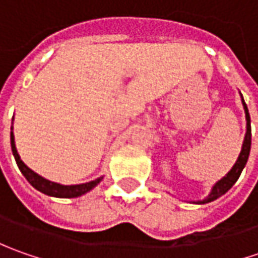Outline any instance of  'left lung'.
Listing matches in <instances>:
<instances>
[{"mask_svg":"<svg viewBox=\"0 0 258 258\" xmlns=\"http://www.w3.org/2000/svg\"><path fill=\"white\" fill-rule=\"evenodd\" d=\"M241 100H243L244 112H245V120H247V131H245V136H244L243 148H241V152L238 155V159L235 161L234 166L230 169V172L227 173L224 178H221L218 182H215L213 186L211 192L208 194V197L203 200V201H194V204H207L211 203L214 200L220 198L221 195L227 192L234 183L237 182V179L240 178V175L243 172L244 166L248 161V155H250V149H251V120H250V113H248V109H247V104L244 102L243 96H241Z\"/></svg>","mask_w":258,"mask_h":258,"instance_id":"1","label":"left lung"}]
</instances>
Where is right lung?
<instances>
[{"mask_svg":"<svg viewBox=\"0 0 258 258\" xmlns=\"http://www.w3.org/2000/svg\"><path fill=\"white\" fill-rule=\"evenodd\" d=\"M11 149H13V155L15 158V162L18 165L21 173L25 176V179L34 186L37 191L45 194V195H50V197H55V198H77L83 194L89 192L90 189H93L97 183L103 179V176L90 181V182L86 183H79V185H61V183L51 182L48 179H45L43 176H40L38 173H35L33 169H30L27 165L21 161L20 155L17 152V148H15L14 142V134H13V127H11Z\"/></svg>","mask_w":258,"mask_h":258,"instance_id":"add662e5","label":"right lung"}]
</instances>
